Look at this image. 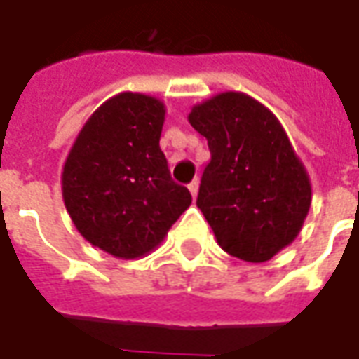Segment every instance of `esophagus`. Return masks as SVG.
Wrapping results in <instances>:
<instances>
[{
	"label": "esophagus",
	"mask_w": 359,
	"mask_h": 359,
	"mask_svg": "<svg viewBox=\"0 0 359 359\" xmlns=\"http://www.w3.org/2000/svg\"><path fill=\"white\" fill-rule=\"evenodd\" d=\"M189 190H190V194H192V198H196V194H198V180L194 179L192 182L189 184Z\"/></svg>",
	"instance_id": "obj_1"
}]
</instances>
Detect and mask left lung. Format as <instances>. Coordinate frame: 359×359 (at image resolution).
Wrapping results in <instances>:
<instances>
[{
    "label": "left lung",
    "instance_id": "1",
    "mask_svg": "<svg viewBox=\"0 0 359 359\" xmlns=\"http://www.w3.org/2000/svg\"><path fill=\"white\" fill-rule=\"evenodd\" d=\"M189 121L210 147L196 204L218 245L243 262H269L299 236L313 200L281 121L243 92L200 102Z\"/></svg>",
    "mask_w": 359,
    "mask_h": 359
}]
</instances>
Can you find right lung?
<instances>
[{"mask_svg":"<svg viewBox=\"0 0 359 359\" xmlns=\"http://www.w3.org/2000/svg\"><path fill=\"white\" fill-rule=\"evenodd\" d=\"M165 104L141 92L106 100L78 131L60 184L80 236L118 259L159 248L192 202L159 147Z\"/></svg>","mask_w":359,"mask_h":359,"instance_id":"1","label":"right lung"}]
</instances>
